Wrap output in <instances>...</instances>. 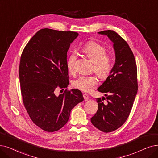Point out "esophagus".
<instances>
[{"label": "esophagus", "mask_w": 158, "mask_h": 158, "mask_svg": "<svg viewBox=\"0 0 158 158\" xmlns=\"http://www.w3.org/2000/svg\"><path fill=\"white\" fill-rule=\"evenodd\" d=\"M83 97H84L85 101H87L88 99H89V95H88L87 93L83 94Z\"/></svg>", "instance_id": "34e87169"}]
</instances>
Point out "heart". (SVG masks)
I'll use <instances>...</instances> for the list:
<instances>
[{
	"instance_id": "1",
	"label": "heart",
	"mask_w": 158,
	"mask_h": 158,
	"mask_svg": "<svg viewBox=\"0 0 158 158\" xmlns=\"http://www.w3.org/2000/svg\"><path fill=\"white\" fill-rule=\"evenodd\" d=\"M84 53L93 63V71L98 77L105 79L109 77L113 67L112 56L106 54V47L96 41H89L84 46ZM77 56L72 52L66 61V65L69 73H73L75 70V63ZM98 80L96 75L80 76L73 81V86L81 91L89 93L98 84Z\"/></svg>"
}]
</instances>
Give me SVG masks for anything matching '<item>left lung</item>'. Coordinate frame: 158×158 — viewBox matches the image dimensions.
Here are the masks:
<instances>
[{"label": "left lung", "instance_id": "obj_1", "mask_svg": "<svg viewBox=\"0 0 158 158\" xmlns=\"http://www.w3.org/2000/svg\"><path fill=\"white\" fill-rule=\"evenodd\" d=\"M98 34L106 35L113 43L115 63L112 71L98 91L105 97L97 98L98 108L91 118V123L100 131L108 133L126 122L130 113L137 93V71L133 52L128 44L113 30H104Z\"/></svg>", "mask_w": 158, "mask_h": 158}]
</instances>
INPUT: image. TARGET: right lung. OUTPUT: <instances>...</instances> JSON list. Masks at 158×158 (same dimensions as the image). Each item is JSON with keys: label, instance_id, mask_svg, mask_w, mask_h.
I'll return each instance as SVG.
<instances>
[{"label": "right lung", "instance_id": "1", "mask_svg": "<svg viewBox=\"0 0 158 158\" xmlns=\"http://www.w3.org/2000/svg\"><path fill=\"white\" fill-rule=\"evenodd\" d=\"M78 35L75 31L41 29L22 52L19 74L23 102L31 121L44 131L61 129L72 109L84 100L77 89H65L58 97L54 93L69 84L67 52Z\"/></svg>", "mask_w": 158, "mask_h": 158}]
</instances>
